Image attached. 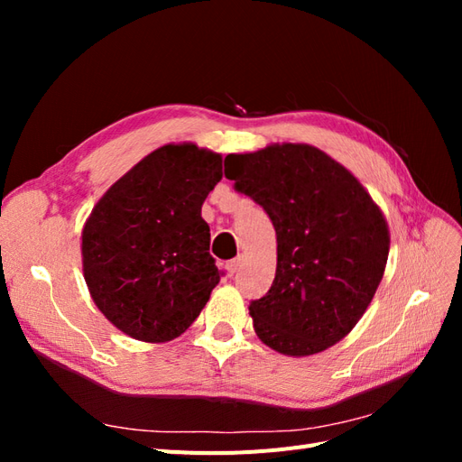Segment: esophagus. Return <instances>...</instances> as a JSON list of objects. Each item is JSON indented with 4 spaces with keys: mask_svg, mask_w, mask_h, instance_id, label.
<instances>
[{
    "mask_svg": "<svg viewBox=\"0 0 462 462\" xmlns=\"http://www.w3.org/2000/svg\"><path fill=\"white\" fill-rule=\"evenodd\" d=\"M241 263H243V258L239 256V258H235V260H231V262H227V265H226V268H227V272L233 275V273H236V272H239L241 270Z\"/></svg>",
    "mask_w": 462,
    "mask_h": 462,
    "instance_id": "1",
    "label": "esophagus"
}]
</instances>
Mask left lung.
I'll use <instances>...</instances> for the list:
<instances>
[{
  "instance_id": "left-lung-1",
  "label": "left lung",
  "mask_w": 462,
  "mask_h": 462,
  "mask_svg": "<svg viewBox=\"0 0 462 462\" xmlns=\"http://www.w3.org/2000/svg\"><path fill=\"white\" fill-rule=\"evenodd\" d=\"M226 177L260 204L277 235L270 291L248 306L262 343L310 356L358 324L380 285L389 227L360 180L310 144L229 153Z\"/></svg>"
}]
</instances>
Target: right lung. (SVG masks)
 <instances>
[{
  "mask_svg": "<svg viewBox=\"0 0 462 462\" xmlns=\"http://www.w3.org/2000/svg\"><path fill=\"white\" fill-rule=\"evenodd\" d=\"M221 162L192 143L160 146L106 190L82 227L90 297L136 341L179 337L219 283L202 204L223 177Z\"/></svg>",
  "mask_w": 462,
  "mask_h": 462,
  "instance_id": "1",
  "label": "right lung"
}]
</instances>
